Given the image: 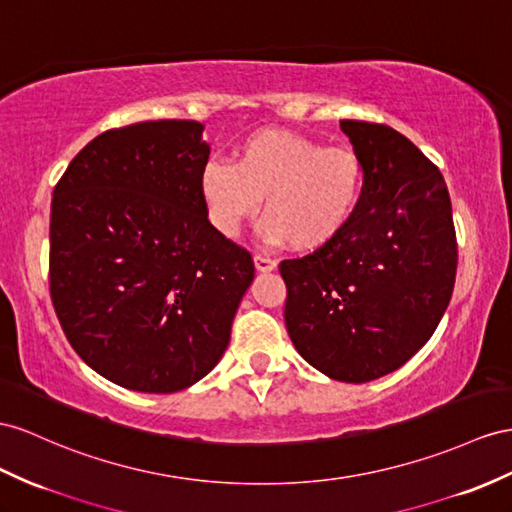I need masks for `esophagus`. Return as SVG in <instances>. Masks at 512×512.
<instances>
[{
    "label": "esophagus",
    "instance_id": "obj_1",
    "mask_svg": "<svg viewBox=\"0 0 512 512\" xmlns=\"http://www.w3.org/2000/svg\"><path fill=\"white\" fill-rule=\"evenodd\" d=\"M255 268L259 272H272L274 268H277V261L266 257V255H255Z\"/></svg>",
    "mask_w": 512,
    "mask_h": 512
}]
</instances>
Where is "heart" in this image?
Returning a JSON list of instances; mask_svg holds the SVG:
<instances>
[{
	"label": "heart",
	"mask_w": 512,
	"mask_h": 512,
	"mask_svg": "<svg viewBox=\"0 0 512 512\" xmlns=\"http://www.w3.org/2000/svg\"><path fill=\"white\" fill-rule=\"evenodd\" d=\"M368 183L357 149L324 147L294 131L266 129L233 151V162L212 157L201 168L199 192L209 222L235 238L264 199V231L296 251L329 246L355 220Z\"/></svg>",
	"instance_id": "b5f03b06"
}]
</instances>
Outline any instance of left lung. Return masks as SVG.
Listing matches in <instances>:
<instances>
[{
    "instance_id": "obj_1",
    "label": "left lung",
    "mask_w": 512,
    "mask_h": 512,
    "mask_svg": "<svg viewBox=\"0 0 512 512\" xmlns=\"http://www.w3.org/2000/svg\"><path fill=\"white\" fill-rule=\"evenodd\" d=\"M368 183L329 246L283 259L285 326L300 357L344 383L409 361L448 309L456 279L452 203L439 168L383 123L339 121Z\"/></svg>"
}]
</instances>
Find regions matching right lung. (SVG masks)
<instances>
[{
	"instance_id": "1",
	"label": "right lung",
	"mask_w": 512,
	"mask_h": 512,
	"mask_svg": "<svg viewBox=\"0 0 512 512\" xmlns=\"http://www.w3.org/2000/svg\"><path fill=\"white\" fill-rule=\"evenodd\" d=\"M196 121L108 129L56 183L49 294L69 344L125 389L181 391L214 370L255 277L199 192Z\"/></svg>"
}]
</instances>
